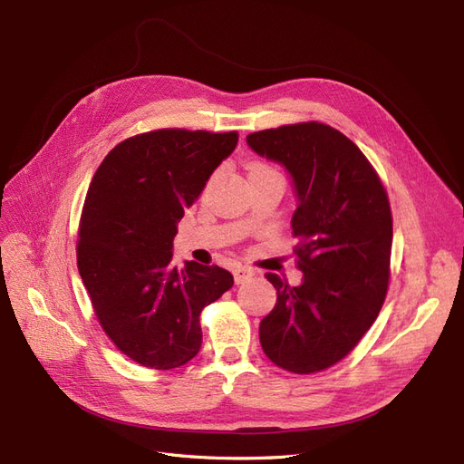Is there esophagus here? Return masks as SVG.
<instances>
[{
	"label": "esophagus",
	"instance_id": "34e87169",
	"mask_svg": "<svg viewBox=\"0 0 464 464\" xmlns=\"http://www.w3.org/2000/svg\"><path fill=\"white\" fill-rule=\"evenodd\" d=\"M256 273H254V269H249V266H236L234 269V280H236V285H244V283H247V280L254 276Z\"/></svg>",
	"mask_w": 464,
	"mask_h": 464
}]
</instances>
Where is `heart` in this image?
Wrapping results in <instances>:
<instances>
[{
	"mask_svg": "<svg viewBox=\"0 0 464 464\" xmlns=\"http://www.w3.org/2000/svg\"><path fill=\"white\" fill-rule=\"evenodd\" d=\"M249 174H276V172L271 170V168L265 166V164H251Z\"/></svg>",
	"mask_w": 464,
	"mask_h": 464,
	"instance_id": "obj_1",
	"label": "heart"
}]
</instances>
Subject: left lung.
<instances>
[{"label":"left lung","instance_id":"8db88e82","mask_svg":"<svg viewBox=\"0 0 464 464\" xmlns=\"http://www.w3.org/2000/svg\"><path fill=\"white\" fill-rule=\"evenodd\" d=\"M246 141L285 168L298 201L292 236L304 278L290 286L265 275L276 304L259 323L263 353L294 373L325 370L358 344L383 305L392 244L387 193L362 150L325 123L283 125Z\"/></svg>","mask_w":464,"mask_h":464}]
</instances>
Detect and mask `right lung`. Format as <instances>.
Returning <instances> with one entry per match:
<instances>
[{"mask_svg": "<svg viewBox=\"0 0 464 464\" xmlns=\"http://www.w3.org/2000/svg\"><path fill=\"white\" fill-rule=\"evenodd\" d=\"M236 145V131H150L111 149L91 181L79 275L104 333L145 368L172 370L198 356L203 307L234 285L217 265L186 261L178 269L172 242Z\"/></svg>", "mask_w": 464, "mask_h": 464, "instance_id": "add662e5", "label": "right lung"}]
</instances>
